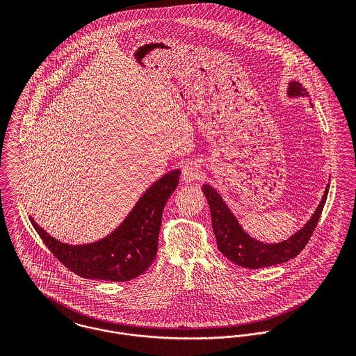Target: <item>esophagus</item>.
<instances>
[{"mask_svg":"<svg viewBox=\"0 0 356 356\" xmlns=\"http://www.w3.org/2000/svg\"><path fill=\"white\" fill-rule=\"evenodd\" d=\"M202 177V170H200V165L197 163H193V161H189L184 165L182 168V179L185 182H195L197 179H200Z\"/></svg>","mask_w":356,"mask_h":356,"instance_id":"34e87169","label":"esophagus"}]
</instances>
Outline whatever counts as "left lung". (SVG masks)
Returning a JSON list of instances; mask_svg holds the SVG:
<instances>
[{
    "label": "left lung",
    "instance_id": "obj_1",
    "mask_svg": "<svg viewBox=\"0 0 356 356\" xmlns=\"http://www.w3.org/2000/svg\"><path fill=\"white\" fill-rule=\"evenodd\" d=\"M288 95L289 97L308 96L305 88L296 81L289 83ZM202 189L204 196L207 197V202L209 204L212 229L216 238L218 250L229 260L238 266L247 268H260L285 263L296 257L305 250L318 225L323 205L326 203L329 185L325 189V195L316 211L305 223V227L295 233L289 240L278 244H264L250 237V234H247L238 225V220L222 200L220 195L209 185H203Z\"/></svg>",
    "mask_w": 356,
    "mask_h": 356
}]
</instances>
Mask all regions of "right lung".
I'll return each instance as SVG.
<instances>
[{
	"instance_id": "1",
	"label": "right lung",
	"mask_w": 356,
	"mask_h": 356,
	"mask_svg": "<svg viewBox=\"0 0 356 356\" xmlns=\"http://www.w3.org/2000/svg\"><path fill=\"white\" fill-rule=\"evenodd\" d=\"M179 170H174L143 195L123 223L108 237L86 245H67L51 237L30 218L41 240L70 271L79 277L124 282L141 275L152 264L161 215L168 197L179 182Z\"/></svg>"
}]
</instances>
